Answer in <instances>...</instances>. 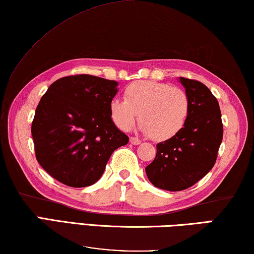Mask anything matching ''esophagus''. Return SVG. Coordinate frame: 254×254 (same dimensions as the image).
<instances>
[{
    "mask_svg": "<svg viewBox=\"0 0 254 254\" xmlns=\"http://www.w3.org/2000/svg\"><path fill=\"white\" fill-rule=\"evenodd\" d=\"M130 142H131L132 144H134V146H138V144L141 143V141H140V140H139L138 138H134V136H131V138H130Z\"/></svg>",
    "mask_w": 254,
    "mask_h": 254,
    "instance_id": "obj_1",
    "label": "esophagus"
}]
</instances>
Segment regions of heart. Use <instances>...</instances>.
I'll return each mask as SVG.
<instances>
[{
  "mask_svg": "<svg viewBox=\"0 0 254 254\" xmlns=\"http://www.w3.org/2000/svg\"><path fill=\"white\" fill-rule=\"evenodd\" d=\"M190 102L183 89L170 83L132 82L124 90V100L110 103L111 118L121 130H130L138 116L140 130L155 141H165L182 130L187 122Z\"/></svg>",
  "mask_w": 254,
  "mask_h": 254,
  "instance_id": "1",
  "label": "heart"
}]
</instances>
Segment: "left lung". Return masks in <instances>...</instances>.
Returning a JSON list of instances; mask_svg holds the SVG:
<instances>
[{
    "instance_id": "8db88e82",
    "label": "left lung",
    "mask_w": 254,
    "mask_h": 254,
    "mask_svg": "<svg viewBox=\"0 0 254 254\" xmlns=\"http://www.w3.org/2000/svg\"><path fill=\"white\" fill-rule=\"evenodd\" d=\"M187 92L190 111L178 134L157 144L154 162L146 167L148 180L166 191L192 187L214 167L223 140L219 104L208 87L179 78Z\"/></svg>"
}]
</instances>
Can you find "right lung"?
<instances>
[{"mask_svg": "<svg viewBox=\"0 0 254 254\" xmlns=\"http://www.w3.org/2000/svg\"><path fill=\"white\" fill-rule=\"evenodd\" d=\"M119 83L90 74L64 76L48 87L31 126L36 158L59 182L89 187L102 178L115 149L128 136L111 118Z\"/></svg>", "mask_w": 254, "mask_h": 254, "instance_id": "1", "label": "right lung"}]
</instances>
